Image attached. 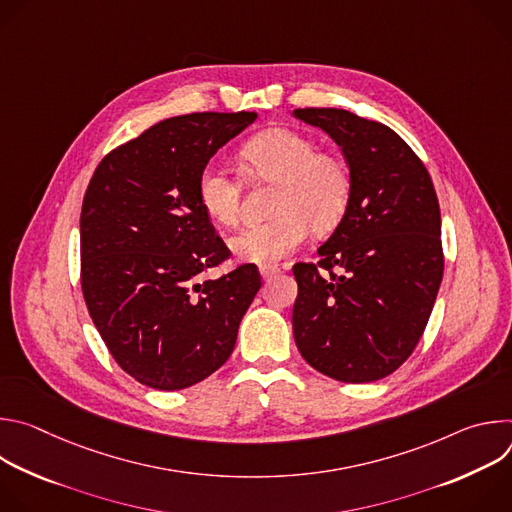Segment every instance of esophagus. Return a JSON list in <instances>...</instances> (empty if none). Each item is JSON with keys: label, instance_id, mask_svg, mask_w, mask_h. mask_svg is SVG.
Listing matches in <instances>:
<instances>
[{"label": "esophagus", "instance_id": "obj_1", "mask_svg": "<svg viewBox=\"0 0 512 512\" xmlns=\"http://www.w3.org/2000/svg\"><path fill=\"white\" fill-rule=\"evenodd\" d=\"M259 273H261L263 279H271L273 275L279 273V267H275V265H263V267L259 269Z\"/></svg>", "mask_w": 512, "mask_h": 512}]
</instances>
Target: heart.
<instances>
[{"label": "heart", "instance_id": "1", "mask_svg": "<svg viewBox=\"0 0 512 512\" xmlns=\"http://www.w3.org/2000/svg\"><path fill=\"white\" fill-rule=\"evenodd\" d=\"M247 170L261 180L275 182L267 223L251 225L231 237V251L249 263H275L296 251L308 237L332 231L350 204V172L334 156L318 154L312 137L275 127L251 137L243 148ZM202 210L221 225L239 218L241 186L223 164L208 162L196 182Z\"/></svg>", "mask_w": 512, "mask_h": 512}]
</instances>
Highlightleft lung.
<instances>
[{"label": "left lung", "mask_w": 512, "mask_h": 512, "mask_svg": "<svg viewBox=\"0 0 512 512\" xmlns=\"http://www.w3.org/2000/svg\"><path fill=\"white\" fill-rule=\"evenodd\" d=\"M291 115L338 143L352 182L320 263L294 267V338L322 375L373 383L409 358L433 310L444 275L440 204L423 162L391 127L346 109Z\"/></svg>", "instance_id": "8db88e82"}]
</instances>
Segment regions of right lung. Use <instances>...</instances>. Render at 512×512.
Wrapping results in <instances>:
<instances>
[{"mask_svg":"<svg viewBox=\"0 0 512 512\" xmlns=\"http://www.w3.org/2000/svg\"><path fill=\"white\" fill-rule=\"evenodd\" d=\"M257 113L170 117L97 166L81 210V283L119 367L145 387L180 391L231 356L261 287L255 265L198 281L229 251L196 196L200 170Z\"/></svg>","mask_w":512,"mask_h":512,"instance_id":"right-lung-1","label":"right lung"}]
</instances>
